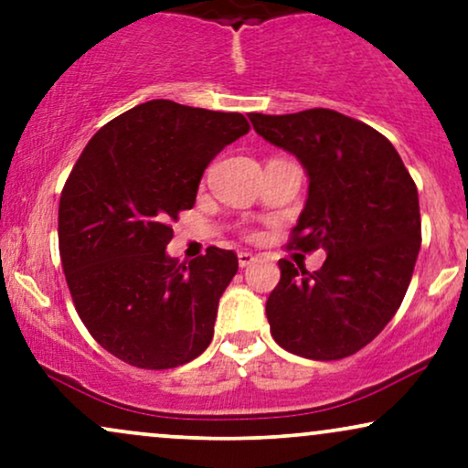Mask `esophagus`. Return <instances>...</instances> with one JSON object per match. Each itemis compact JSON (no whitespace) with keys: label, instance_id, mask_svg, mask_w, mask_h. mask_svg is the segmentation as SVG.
I'll list each match as a JSON object with an SVG mask.
<instances>
[{"label":"esophagus","instance_id":"34e87169","mask_svg":"<svg viewBox=\"0 0 468 468\" xmlns=\"http://www.w3.org/2000/svg\"><path fill=\"white\" fill-rule=\"evenodd\" d=\"M254 261H256V256L250 254V251H239V265L240 267H250Z\"/></svg>","mask_w":468,"mask_h":468}]
</instances>
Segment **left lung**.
<instances>
[{
	"label": "left lung",
	"mask_w": 468,
	"mask_h": 468,
	"mask_svg": "<svg viewBox=\"0 0 468 468\" xmlns=\"http://www.w3.org/2000/svg\"><path fill=\"white\" fill-rule=\"evenodd\" d=\"M250 120L309 177L291 245L326 251L313 273L278 262L267 300L273 339L315 361L355 355L388 326L410 287L420 251L416 184L388 137L333 109Z\"/></svg>",
	"instance_id": "left-lung-1"
}]
</instances>
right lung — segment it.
I'll return each instance as SVG.
<instances>
[{
  "label": "right lung",
  "instance_id": "obj_1",
  "mask_svg": "<svg viewBox=\"0 0 468 468\" xmlns=\"http://www.w3.org/2000/svg\"><path fill=\"white\" fill-rule=\"evenodd\" d=\"M247 131L243 113L148 101L104 124L71 170L58 203L65 280L91 337L126 364L166 370L210 346L239 258L207 247L177 265L170 223L195 206L207 164Z\"/></svg>",
  "mask_w": 468,
  "mask_h": 468
}]
</instances>
